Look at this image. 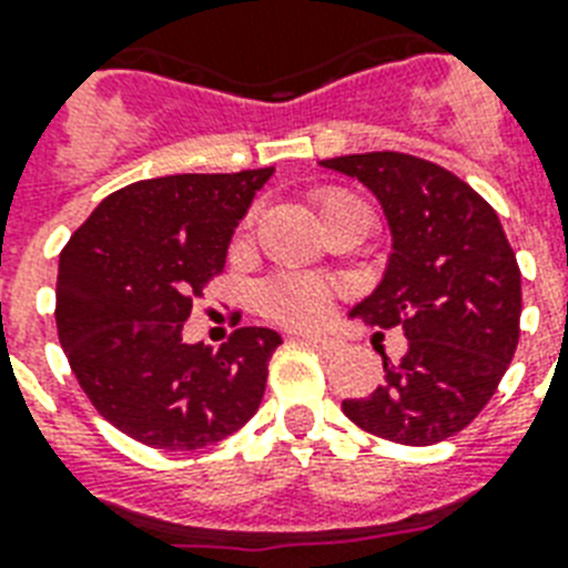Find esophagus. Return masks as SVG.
<instances>
[{
  "mask_svg": "<svg viewBox=\"0 0 568 568\" xmlns=\"http://www.w3.org/2000/svg\"><path fill=\"white\" fill-rule=\"evenodd\" d=\"M303 342H306V345H312L315 347V351H321V354H336L338 347V342L336 338H327V336H315V333H303Z\"/></svg>",
  "mask_w": 568,
  "mask_h": 568,
  "instance_id": "obj_1",
  "label": "esophagus"
}]
</instances>
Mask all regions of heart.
<instances>
[{"mask_svg": "<svg viewBox=\"0 0 568 568\" xmlns=\"http://www.w3.org/2000/svg\"><path fill=\"white\" fill-rule=\"evenodd\" d=\"M315 200H318V209L324 217H329L338 209H345V205L359 203L345 189H321ZM258 303H262V312L271 321H280L285 327H310V324H318L329 312L333 285L324 283L321 276L283 274L262 288Z\"/></svg>", "mask_w": 568, "mask_h": 568, "instance_id": "heart-1", "label": "heart"}]
</instances>
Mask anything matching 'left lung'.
Segmentation results:
<instances>
[{
	"label": "left lung",
	"mask_w": 568,
	"mask_h": 568,
	"mask_svg": "<svg viewBox=\"0 0 568 568\" xmlns=\"http://www.w3.org/2000/svg\"><path fill=\"white\" fill-rule=\"evenodd\" d=\"M377 194L392 258L368 324L404 329L406 354L383 351V386L345 400L356 427L397 445H436L475 422L519 345L521 271L498 214L471 185L406 153L324 159Z\"/></svg>",
	"instance_id": "8db88e82"
}]
</instances>
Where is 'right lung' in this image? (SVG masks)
<instances>
[{"instance_id": "obj_1", "label": "right lung", "mask_w": 568, "mask_h": 568, "mask_svg": "<svg viewBox=\"0 0 568 568\" xmlns=\"http://www.w3.org/2000/svg\"><path fill=\"white\" fill-rule=\"evenodd\" d=\"M274 168L132 182L61 250L58 342L93 409L159 450L226 439L262 404L283 338L239 327L221 351L185 345L191 303L223 274L226 247Z\"/></svg>"}]
</instances>
